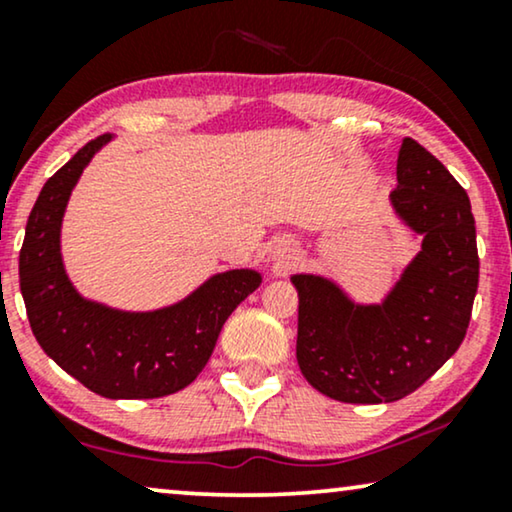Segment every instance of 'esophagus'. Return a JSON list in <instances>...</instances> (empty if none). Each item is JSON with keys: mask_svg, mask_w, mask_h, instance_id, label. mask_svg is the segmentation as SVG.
<instances>
[{"mask_svg": "<svg viewBox=\"0 0 512 512\" xmlns=\"http://www.w3.org/2000/svg\"><path fill=\"white\" fill-rule=\"evenodd\" d=\"M270 261L277 270H289L298 261V247L289 237H282L270 247Z\"/></svg>", "mask_w": 512, "mask_h": 512, "instance_id": "1", "label": "esophagus"}]
</instances>
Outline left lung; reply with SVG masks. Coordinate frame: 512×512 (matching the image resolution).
<instances>
[{
    "mask_svg": "<svg viewBox=\"0 0 512 512\" xmlns=\"http://www.w3.org/2000/svg\"><path fill=\"white\" fill-rule=\"evenodd\" d=\"M394 214L422 237L380 303H356L333 279L300 272V373L342 403H394L422 387L464 340L478 291L471 200L422 144L405 137L396 163Z\"/></svg>",
    "mask_w": 512,
    "mask_h": 512,
    "instance_id": "obj_1",
    "label": "left lung"
}]
</instances>
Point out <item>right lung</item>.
Listing matches in <instances>:
<instances>
[{
  "mask_svg": "<svg viewBox=\"0 0 512 512\" xmlns=\"http://www.w3.org/2000/svg\"><path fill=\"white\" fill-rule=\"evenodd\" d=\"M114 135L88 142L41 188L20 249V293L41 349L104 398H160L207 366L226 319L261 286V272H216L179 303L128 312L83 298L62 261V219L83 170Z\"/></svg>",
  "mask_w": 512,
  "mask_h": 512,
  "instance_id": "obj_1",
  "label": "right lung"
}]
</instances>
